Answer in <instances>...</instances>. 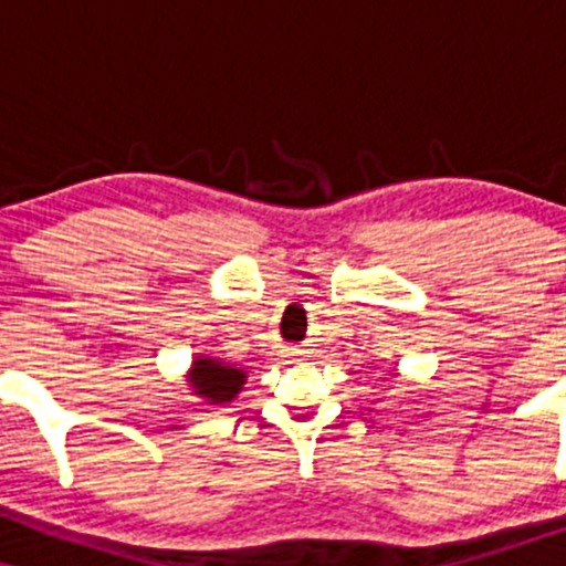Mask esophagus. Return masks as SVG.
Instances as JSON below:
<instances>
[{"mask_svg": "<svg viewBox=\"0 0 566 566\" xmlns=\"http://www.w3.org/2000/svg\"><path fill=\"white\" fill-rule=\"evenodd\" d=\"M295 354H301V350H292V356H295Z\"/></svg>", "mask_w": 566, "mask_h": 566, "instance_id": "esophagus-1", "label": "esophagus"}]
</instances>
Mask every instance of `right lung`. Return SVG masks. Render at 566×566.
I'll return each instance as SVG.
<instances>
[{
	"label": "right lung",
	"mask_w": 566,
	"mask_h": 566,
	"mask_svg": "<svg viewBox=\"0 0 566 566\" xmlns=\"http://www.w3.org/2000/svg\"><path fill=\"white\" fill-rule=\"evenodd\" d=\"M247 375L242 369L223 365L216 359H197L191 369V386L199 396H205L210 405H226L239 394Z\"/></svg>",
	"instance_id": "1"
}]
</instances>
